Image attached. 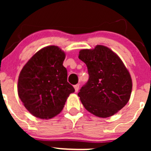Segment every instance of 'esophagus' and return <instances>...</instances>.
I'll use <instances>...</instances> for the list:
<instances>
[{
	"mask_svg": "<svg viewBox=\"0 0 151 151\" xmlns=\"http://www.w3.org/2000/svg\"><path fill=\"white\" fill-rule=\"evenodd\" d=\"M74 90H75V92H77V91H78V90H79V88H80V85H79V84L75 85L74 86Z\"/></svg>",
	"mask_w": 151,
	"mask_h": 151,
	"instance_id": "34e87169",
	"label": "esophagus"
}]
</instances>
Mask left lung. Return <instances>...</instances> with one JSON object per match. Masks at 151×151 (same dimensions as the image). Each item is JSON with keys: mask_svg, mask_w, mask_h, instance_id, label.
<instances>
[{"mask_svg": "<svg viewBox=\"0 0 151 151\" xmlns=\"http://www.w3.org/2000/svg\"><path fill=\"white\" fill-rule=\"evenodd\" d=\"M79 58L86 64L89 79L78 96L89 112L108 118L121 110L129 101L132 80L121 59L108 47L97 45L81 50Z\"/></svg>", "mask_w": 151, "mask_h": 151, "instance_id": "left-lung-1", "label": "left lung"}]
</instances>
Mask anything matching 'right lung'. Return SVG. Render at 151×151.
Listing matches in <instances>:
<instances>
[{
  "instance_id": "right-lung-1",
  "label": "right lung",
  "mask_w": 151,
  "mask_h": 151,
  "mask_svg": "<svg viewBox=\"0 0 151 151\" xmlns=\"http://www.w3.org/2000/svg\"><path fill=\"white\" fill-rule=\"evenodd\" d=\"M66 54L57 46L41 49L23 66L18 79V96L33 116L50 119L63 109L74 92L63 66Z\"/></svg>"
}]
</instances>
